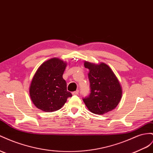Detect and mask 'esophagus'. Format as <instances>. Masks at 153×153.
I'll return each mask as SVG.
<instances>
[{
  "mask_svg": "<svg viewBox=\"0 0 153 153\" xmlns=\"http://www.w3.org/2000/svg\"><path fill=\"white\" fill-rule=\"evenodd\" d=\"M78 90H76V91H74V92H73L72 93V94H73V95H77V94H78Z\"/></svg>",
  "mask_w": 153,
  "mask_h": 153,
  "instance_id": "obj_1",
  "label": "esophagus"
}]
</instances>
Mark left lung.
Segmentation results:
<instances>
[{"mask_svg":"<svg viewBox=\"0 0 153 153\" xmlns=\"http://www.w3.org/2000/svg\"><path fill=\"white\" fill-rule=\"evenodd\" d=\"M84 67L89 70L91 89L89 95L83 98L87 107L97 114L113 110L121 100L122 89L112 69L104 63L95 64L86 61Z\"/></svg>","mask_w":153,"mask_h":153,"instance_id":"1","label":"left lung"}]
</instances>
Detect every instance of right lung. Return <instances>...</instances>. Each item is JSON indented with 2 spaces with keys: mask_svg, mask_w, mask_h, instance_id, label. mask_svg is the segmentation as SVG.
<instances>
[{
  "mask_svg": "<svg viewBox=\"0 0 153 153\" xmlns=\"http://www.w3.org/2000/svg\"><path fill=\"white\" fill-rule=\"evenodd\" d=\"M66 66L67 63L63 60L53 58L37 69L30 88L31 99L37 108L45 112H54L72 97L62 77Z\"/></svg>",
  "mask_w": 153,
  "mask_h": 153,
  "instance_id": "add662e5",
  "label": "right lung"
}]
</instances>
